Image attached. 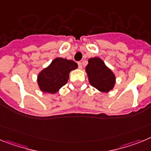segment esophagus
<instances>
[{"mask_svg":"<svg viewBox=\"0 0 151 151\" xmlns=\"http://www.w3.org/2000/svg\"><path fill=\"white\" fill-rule=\"evenodd\" d=\"M77 65H78V68H79V69H82V63L78 62L77 63Z\"/></svg>","mask_w":151,"mask_h":151,"instance_id":"esophagus-1","label":"esophagus"}]
</instances>
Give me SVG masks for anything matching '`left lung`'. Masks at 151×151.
Returning <instances> with one entry per match:
<instances>
[{
    "instance_id": "1",
    "label": "left lung",
    "mask_w": 151,
    "mask_h": 151,
    "mask_svg": "<svg viewBox=\"0 0 151 151\" xmlns=\"http://www.w3.org/2000/svg\"><path fill=\"white\" fill-rule=\"evenodd\" d=\"M86 72L91 86L99 91L108 93L113 89L115 83V74L99 58H91L88 60Z\"/></svg>"
}]
</instances>
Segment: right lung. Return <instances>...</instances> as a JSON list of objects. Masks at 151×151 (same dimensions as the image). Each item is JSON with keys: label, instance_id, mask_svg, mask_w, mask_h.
Returning <instances> with one entry per match:
<instances>
[{"label": "right lung", "instance_id": "add662e5", "mask_svg": "<svg viewBox=\"0 0 151 151\" xmlns=\"http://www.w3.org/2000/svg\"><path fill=\"white\" fill-rule=\"evenodd\" d=\"M77 68V64L75 61L56 58L38 75L39 89L44 93H55L66 84L70 72Z\"/></svg>", "mask_w": 151, "mask_h": 151}]
</instances>
